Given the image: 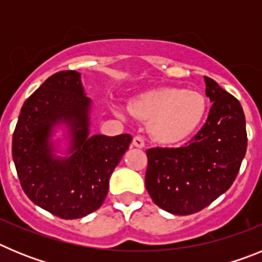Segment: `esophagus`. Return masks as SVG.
Masks as SVG:
<instances>
[{
  "label": "esophagus",
  "instance_id": "1",
  "mask_svg": "<svg viewBox=\"0 0 262 262\" xmlns=\"http://www.w3.org/2000/svg\"><path fill=\"white\" fill-rule=\"evenodd\" d=\"M145 143H144V139L142 138V136L136 135L135 138L133 139V147H136V148H144Z\"/></svg>",
  "mask_w": 262,
  "mask_h": 262
}]
</instances>
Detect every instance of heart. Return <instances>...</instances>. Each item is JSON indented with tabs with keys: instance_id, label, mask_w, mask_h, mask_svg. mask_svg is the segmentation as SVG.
<instances>
[{
	"instance_id": "1",
	"label": "heart",
	"mask_w": 262,
	"mask_h": 262,
	"mask_svg": "<svg viewBox=\"0 0 262 262\" xmlns=\"http://www.w3.org/2000/svg\"><path fill=\"white\" fill-rule=\"evenodd\" d=\"M136 117L148 119L152 138L163 144H176L200 128L207 111L202 93L181 88L161 86L138 94L129 103ZM118 114L123 115L120 110Z\"/></svg>"
}]
</instances>
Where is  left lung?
Here are the masks:
<instances>
[{
	"mask_svg": "<svg viewBox=\"0 0 262 262\" xmlns=\"http://www.w3.org/2000/svg\"><path fill=\"white\" fill-rule=\"evenodd\" d=\"M209 117L189 144L147 151L145 187L159 207L173 215L201 211L235 181L247 152L242 105L212 78L206 77Z\"/></svg>",
	"mask_w": 262,
	"mask_h": 262,
	"instance_id": "8db88e82",
	"label": "left lung"
}]
</instances>
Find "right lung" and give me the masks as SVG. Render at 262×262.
I'll return each instance as SVG.
<instances>
[{"label": "right lung", "instance_id": "right-lung-1", "mask_svg": "<svg viewBox=\"0 0 262 262\" xmlns=\"http://www.w3.org/2000/svg\"><path fill=\"white\" fill-rule=\"evenodd\" d=\"M92 103L81 73L57 72L23 103L14 131L13 160L23 191L61 219H78L101 207L111 173L133 140L129 134L90 136ZM61 125L69 144L64 151L61 138L52 139Z\"/></svg>", "mask_w": 262, "mask_h": 262}]
</instances>
